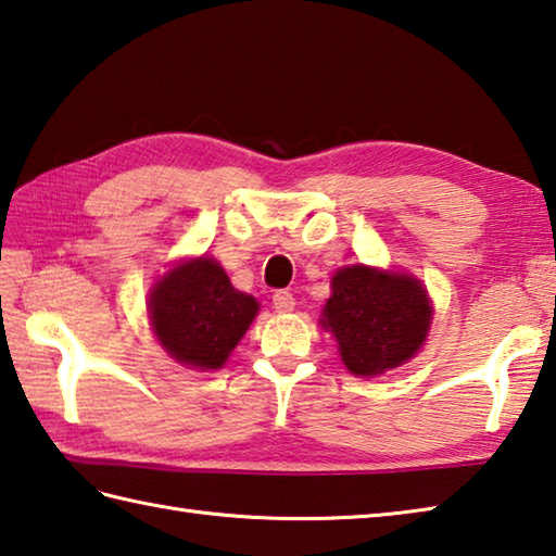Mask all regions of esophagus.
Segmentation results:
<instances>
[{"label":"esophagus","instance_id":"1","mask_svg":"<svg viewBox=\"0 0 556 556\" xmlns=\"http://www.w3.org/2000/svg\"><path fill=\"white\" fill-rule=\"evenodd\" d=\"M274 307H276V312H292L294 309V298H292V292H288V290H276L274 292Z\"/></svg>","mask_w":556,"mask_h":556}]
</instances>
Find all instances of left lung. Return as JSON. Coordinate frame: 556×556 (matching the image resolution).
<instances>
[{"mask_svg": "<svg viewBox=\"0 0 556 556\" xmlns=\"http://www.w3.org/2000/svg\"><path fill=\"white\" fill-rule=\"evenodd\" d=\"M432 324L420 280L365 264L336 270L321 326L355 377H377L417 355Z\"/></svg>", "mask_w": 556, "mask_h": 556, "instance_id": "left-lung-1", "label": "left lung"}]
</instances>
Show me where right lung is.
<instances>
[{
    "label": "right lung",
    "mask_w": 556,
    "mask_h": 556,
    "mask_svg": "<svg viewBox=\"0 0 556 556\" xmlns=\"http://www.w3.org/2000/svg\"><path fill=\"white\" fill-rule=\"evenodd\" d=\"M258 302L232 288L223 266L206 254L175 268L149 294L157 343L189 369H220L254 321Z\"/></svg>",
    "instance_id": "add662e5"
}]
</instances>
